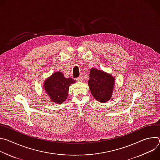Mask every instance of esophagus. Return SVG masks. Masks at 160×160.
<instances>
[{"label":"esophagus","mask_w":160,"mask_h":160,"mask_svg":"<svg viewBox=\"0 0 160 160\" xmlns=\"http://www.w3.org/2000/svg\"><path fill=\"white\" fill-rule=\"evenodd\" d=\"M76 80H77L78 82H82V81L83 80V76H82V75H80L79 77L77 78Z\"/></svg>","instance_id":"34e87169"}]
</instances>
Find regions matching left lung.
I'll return each instance as SVG.
<instances>
[{
  "label": "left lung",
  "mask_w": 160,
  "mask_h": 160,
  "mask_svg": "<svg viewBox=\"0 0 160 160\" xmlns=\"http://www.w3.org/2000/svg\"><path fill=\"white\" fill-rule=\"evenodd\" d=\"M115 79L109 74L92 68L90 72L88 84L91 94L98 101L106 102L112 96Z\"/></svg>",
  "instance_id": "1"
}]
</instances>
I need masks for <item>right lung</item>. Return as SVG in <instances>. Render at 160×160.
Masks as SVG:
<instances>
[{"mask_svg":"<svg viewBox=\"0 0 160 160\" xmlns=\"http://www.w3.org/2000/svg\"><path fill=\"white\" fill-rule=\"evenodd\" d=\"M75 82L72 78H66L62 73L58 72L45 81L43 86L51 101L61 104L68 98L70 85Z\"/></svg>","mask_w":160,"mask_h":160,"instance_id":"right-lung-1","label":"right lung"}]
</instances>
